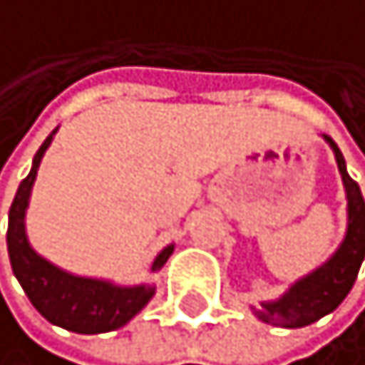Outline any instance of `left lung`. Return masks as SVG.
<instances>
[{"label":"left lung","mask_w":365,"mask_h":365,"mask_svg":"<svg viewBox=\"0 0 365 365\" xmlns=\"http://www.w3.org/2000/svg\"><path fill=\"white\" fill-rule=\"evenodd\" d=\"M326 138L335 152L344 192H347V235L328 260L309 272L307 277L298 279L279 300L262 302V309H255L257 319L272 326L284 328H302L319 322L322 317L331 314L338 304L347 298L354 286L359 267L365 257V201L359 185L347 173V164L333 138Z\"/></svg>","instance_id":"1"}]
</instances>
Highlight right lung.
Here are the masks:
<instances>
[{
    "mask_svg": "<svg viewBox=\"0 0 365 365\" xmlns=\"http://www.w3.org/2000/svg\"><path fill=\"white\" fill-rule=\"evenodd\" d=\"M58 130V128H56ZM56 130L41 143L32 159V168L16 192V199L9 211V232L6 246L11 267L23 286L25 295L34 304V309L46 322L65 328L72 333H108L126 326L145 304L152 300L154 286H117L103 279H88L70 274L56 264H51L46 257H41L30 246L25 235V211L30 204V192L37 178V168L41 164L43 152L48 150ZM173 246H166L152 262V272L161 269L171 257Z\"/></svg>",
    "mask_w": 365,
    "mask_h": 365,
    "instance_id": "obj_1",
    "label": "right lung"
}]
</instances>
